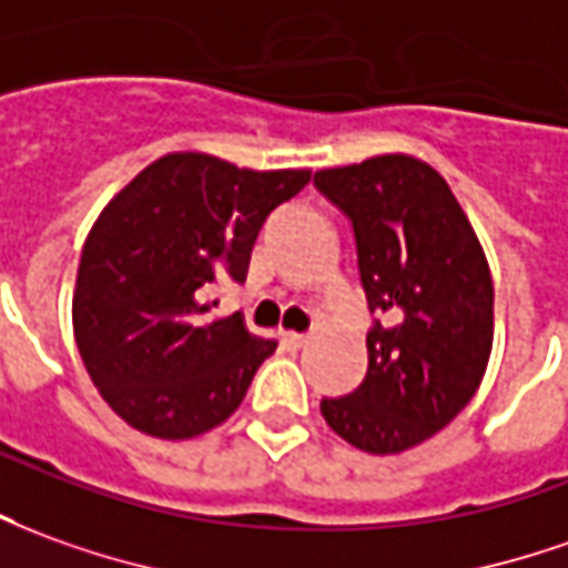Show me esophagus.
<instances>
[{"label":"esophagus","mask_w":568,"mask_h":568,"mask_svg":"<svg viewBox=\"0 0 568 568\" xmlns=\"http://www.w3.org/2000/svg\"><path fill=\"white\" fill-rule=\"evenodd\" d=\"M281 343H284V346H287L291 352H296V349H303V346H306L308 336L306 334H284V336H281Z\"/></svg>","instance_id":"esophagus-1"}]
</instances>
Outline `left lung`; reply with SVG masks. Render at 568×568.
<instances>
[{
	"label": "left lung",
	"mask_w": 568,
	"mask_h": 568,
	"mask_svg": "<svg viewBox=\"0 0 568 568\" xmlns=\"http://www.w3.org/2000/svg\"><path fill=\"white\" fill-rule=\"evenodd\" d=\"M315 187L352 222L367 308V374L322 414L367 455H398L436 436L486 377L495 287L483 244L429 163L383 154L315 172Z\"/></svg>",
	"instance_id": "left-lung-1"
}]
</instances>
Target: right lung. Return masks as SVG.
Returning a JSON list of instances; mask_svg holds the SVG:
<instances>
[{
    "mask_svg": "<svg viewBox=\"0 0 568 568\" xmlns=\"http://www.w3.org/2000/svg\"><path fill=\"white\" fill-rule=\"evenodd\" d=\"M308 170H241L179 151L113 197L82 244L73 336L101 398L158 439L229 420L275 352L241 315L206 318L216 277L244 281L262 222L308 185Z\"/></svg>",
    "mask_w": 568,
    "mask_h": 568,
    "instance_id": "right-lung-1",
    "label": "right lung"
}]
</instances>
